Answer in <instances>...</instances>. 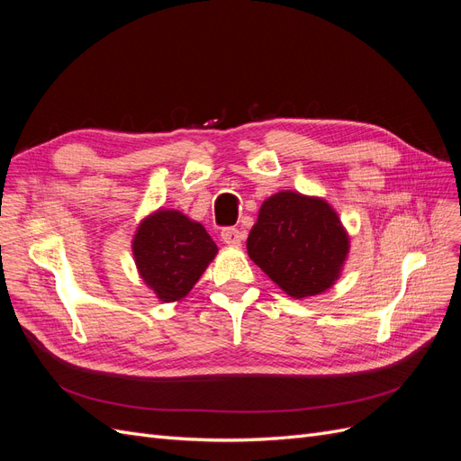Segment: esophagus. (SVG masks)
Masks as SVG:
<instances>
[{
    "label": "esophagus",
    "mask_w": 461,
    "mask_h": 461,
    "mask_svg": "<svg viewBox=\"0 0 461 461\" xmlns=\"http://www.w3.org/2000/svg\"><path fill=\"white\" fill-rule=\"evenodd\" d=\"M221 240L225 242L227 246L239 248L242 244V240H244V234L239 229H222L221 230Z\"/></svg>",
    "instance_id": "1"
}]
</instances>
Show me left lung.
Masks as SVG:
<instances>
[{
    "label": "left lung",
    "mask_w": 461,
    "mask_h": 461,
    "mask_svg": "<svg viewBox=\"0 0 461 461\" xmlns=\"http://www.w3.org/2000/svg\"><path fill=\"white\" fill-rule=\"evenodd\" d=\"M246 248L278 288L302 300L339 281L350 236L327 200L283 190L261 203Z\"/></svg>",
    "instance_id": "obj_1"
}]
</instances>
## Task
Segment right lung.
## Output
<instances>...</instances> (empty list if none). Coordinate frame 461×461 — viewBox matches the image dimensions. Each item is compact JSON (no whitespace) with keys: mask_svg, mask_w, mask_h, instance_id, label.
Here are the masks:
<instances>
[{"mask_svg":"<svg viewBox=\"0 0 461 461\" xmlns=\"http://www.w3.org/2000/svg\"><path fill=\"white\" fill-rule=\"evenodd\" d=\"M217 252L202 222L176 209H156L140 221L132 239L138 275L163 303L186 298Z\"/></svg>","mask_w":461,"mask_h":461,"instance_id":"1","label":"right lung"}]
</instances>
